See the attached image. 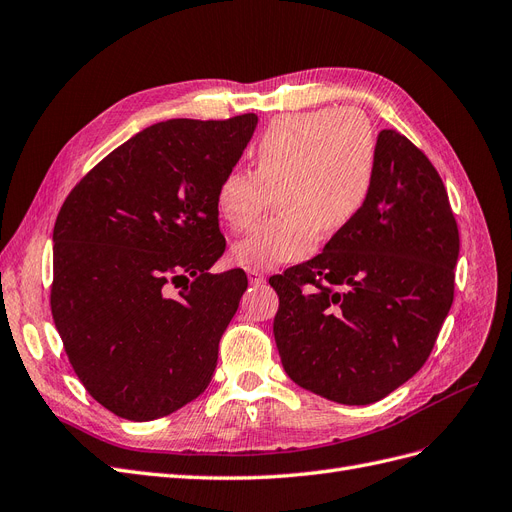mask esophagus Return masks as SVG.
I'll list each match as a JSON object with an SVG mask.
<instances>
[{
	"label": "esophagus",
	"instance_id": "obj_1",
	"mask_svg": "<svg viewBox=\"0 0 512 512\" xmlns=\"http://www.w3.org/2000/svg\"><path fill=\"white\" fill-rule=\"evenodd\" d=\"M248 279H250L252 286L264 284V275H262V271H258V269H248Z\"/></svg>",
	"mask_w": 512,
	"mask_h": 512
}]
</instances>
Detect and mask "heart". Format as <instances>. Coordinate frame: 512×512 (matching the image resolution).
<instances>
[{"instance_id": "heart-1", "label": "heart", "mask_w": 512, "mask_h": 512, "mask_svg": "<svg viewBox=\"0 0 512 512\" xmlns=\"http://www.w3.org/2000/svg\"><path fill=\"white\" fill-rule=\"evenodd\" d=\"M254 171L231 169L218 184V216L248 228L275 190L281 211L233 248L245 269H273L307 258L320 231L339 233L354 220L375 182L377 137L356 108H326L273 120L250 150Z\"/></svg>"}]
</instances>
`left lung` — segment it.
<instances>
[{
	"label": "left lung",
	"instance_id": "1",
	"mask_svg": "<svg viewBox=\"0 0 512 512\" xmlns=\"http://www.w3.org/2000/svg\"><path fill=\"white\" fill-rule=\"evenodd\" d=\"M457 256L443 180L407 137L383 129L360 214L322 254L269 279L288 377L339 404L394 392L430 356L453 303Z\"/></svg>",
	"mask_w": 512,
	"mask_h": 512
}]
</instances>
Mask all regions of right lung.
<instances>
[{
    "instance_id": "obj_1",
    "label": "right lung",
    "mask_w": 512,
    "mask_h": 512,
    "mask_svg": "<svg viewBox=\"0 0 512 512\" xmlns=\"http://www.w3.org/2000/svg\"><path fill=\"white\" fill-rule=\"evenodd\" d=\"M256 125V114L156 122L105 156L59 211L52 317L86 392L118 417H165L214 375L248 288L241 269L209 273L226 248L216 190Z\"/></svg>"
}]
</instances>
